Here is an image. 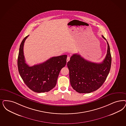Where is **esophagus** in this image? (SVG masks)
Returning a JSON list of instances; mask_svg holds the SVG:
<instances>
[{"mask_svg":"<svg viewBox=\"0 0 126 126\" xmlns=\"http://www.w3.org/2000/svg\"><path fill=\"white\" fill-rule=\"evenodd\" d=\"M70 57H67V59H66V61H67V62H68V61H70Z\"/></svg>","mask_w":126,"mask_h":126,"instance_id":"1","label":"esophagus"}]
</instances>
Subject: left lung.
Instances as JSON below:
<instances>
[{"instance_id": "8db88e82", "label": "left lung", "mask_w": 126, "mask_h": 126, "mask_svg": "<svg viewBox=\"0 0 126 126\" xmlns=\"http://www.w3.org/2000/svg\"><path fill=\"white\" fill-rule=\"evenodd\" d=\"M102 37L106 41L103 35ZM106 56L100 63L92 62L80 55L74 54L67 63L70 81L74 90L79 93H90L101 87L107 78L111 65V55L109 43Z\"/></svg>"}]
</instances>
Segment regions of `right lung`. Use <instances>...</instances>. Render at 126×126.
I'll return each instance as SVG.
<instances>
[{
	"label": "right lung",
	"mask_w": 126,
	"mask_h": 126,
	"mask_svg": "<svg viewBox=\"0 0 126 126\" xmlns=\"http://www.w3.org/2000/svg\"><path fill=\"white\" fill-rule=\"evenodd\" d=\"M26 36L20 45L17 67L23 80L31 90L36 93L47 92L55 87L61 69L66 63V55L53 57L42 63L30 66L26 63L23 47Z\"/></svg>",
	"instance_id": "obj_1"
}]
</instances>
